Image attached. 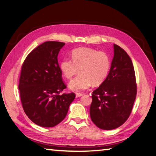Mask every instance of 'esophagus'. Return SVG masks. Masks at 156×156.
Listing matches in <instances>:
<instances>
[{"mask_svg": "<svg viewBox=\"0 0 156 156\" xmlns=\"http://www.w3.org/2000/svg\"><path fill=\"white\" fill-rule=\"evenodd\" d=\"M83 95V94H80V93H76V98H79V97H81V96H82Z\"/></svg>", "mask_w": 156, "mask_h": 156, "instance_id": "esophagus-1", "label": "esophagus"}]
</instances>
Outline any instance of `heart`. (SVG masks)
<instances>
[{"label": "heart", "mask_w": 156, "mask_h": 156, "mask_svg": "<svg viewBox=\"0 0 156 156\" xmlns=\"http://www.w3.org/2000/svg\"><path fill=\"white\" fill-rule=\"evenodd\" d=\"M110 67V57L107 53L90 48L74 50L72 59L64 58L60 64L62 73L68 80L76 74L79 70L80 74L68 84L69 88L75 92L84 91L92 84H102L109 74Z\"/></svg>", "instance_id": "heart-1"}]
</instances>
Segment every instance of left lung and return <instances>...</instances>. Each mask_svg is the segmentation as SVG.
<instances>
[{"instance_id":"1","label":"left lung","mask_w":156,"mask_h":156,"mask_svg":"<svg viewBox=\"0 0 156 156\" xmlns=\"http://www.w3.org/2000/svg\"><path fill=\"white\" fill-rule=\"evenodd\" d=\"M136 93L132 62L124 50L114 44V57L109 74L92 92L90 114L94 124L106 130L122 126L131 113Z\"/></svg>"}]
</instances>
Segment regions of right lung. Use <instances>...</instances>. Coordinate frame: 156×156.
I'll use <instances>...</instances> for the list:
<instances>
[{
  "label": "right lung",
  "instance_id": "right-lung-1",
  "mask_svg": "<svg viewBox=\"0 0 156 156\" xmlns=\"http://www.w3.org/2000/svg\"><path fill=\"white\" fill-rule=\"evenodd\" d=\"M65 43L47 41L27 56L23 64L19 89L28 118L42 127L58 124L66 116L75 94L60 92L66 88L62 79L58 55Z\"/></svg>",
  "mask_w": 156,
  "mask_h": 156
}]
</instances>
